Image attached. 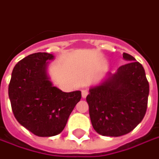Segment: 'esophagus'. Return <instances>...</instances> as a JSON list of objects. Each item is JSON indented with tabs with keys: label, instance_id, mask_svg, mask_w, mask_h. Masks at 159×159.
<instances>
[{
	"label": "esophagus",
	"instance_id": "34e87169",
	"mask_svg": "<svg viewBox=\"0 0 159 159\" xmlns=\"http://www.w3.org/2000/svg\"><path fill=\"white\" fill-rule=\"evenodd\" d=\"M81 94H82V98H85L87 96V94H88V92H87V90H82L81 91Z\"/></svg>",
	"mask_w": 159,
	"mask_h": 159
}]
</instances>
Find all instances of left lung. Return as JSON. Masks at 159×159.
Wrapping results in <instances>:
<instances>
[{
	"mask_svg": "<svg viewBox=\"0 0 159 159\" xmlns=\"http://www.w3.org/2000/svg\"><path fill=\"white\" fill-rule=\"evenodd\" d=\"M125 65L89 89L86 101L93 129L103 136L119 137L132 132L144 119L149 83L143 66L124 52Z\"/></svg>",
	"mask_w": 159,
	"mask_h": 159,
	"instance_id": "8db88e82",
	"label": "left lung"
}]
</instances>
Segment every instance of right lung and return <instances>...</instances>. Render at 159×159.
Wrapping results in <instances>:
<instances>
[{
  "mask_svg": "<svg viewBox=\"0 0 159 159\" xmlns=\"http://www.w3.org/2000/svg\"><path fill=\"white\" fill-rule=\"evenodd\" d=\"M54 56L36 52L25 57L13 69L8 96L15 119L39 137L60 134L80 98L81 92H62L48 75V61Z\"/></svg>",
  "mask_w": 159,
  "mask_h": 159,
  "instance_id": "right-lung-1",
  "label": "right lung"
}]
</instances>
